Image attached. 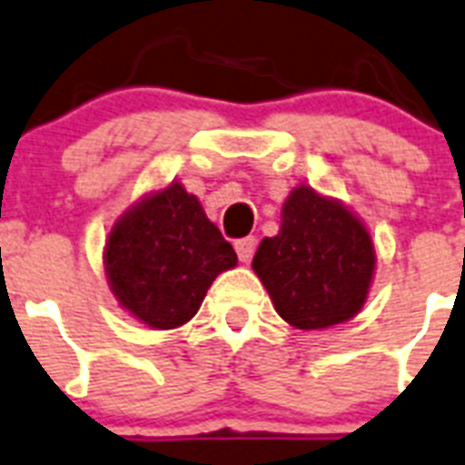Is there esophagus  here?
Masks as SVG:
<instances>
[{
    "mask_svg": "<svg viewBox=\"0 0 465 465\" xmlns=\"http://www.w3.org/2000/svg\"><path fill=\"white\" fill-rule=\"evenodd\" d=\"M255 245H258V239H255V236H245V239H239L236 243H233V248H236V255H239L241 262H248V260L252 258Z\"/></svg>",
    "mask_w": 465,
    "mask_h": 465,
    "instance_id": "obj_1",
    "label": "esophagus"
}]
</instances>
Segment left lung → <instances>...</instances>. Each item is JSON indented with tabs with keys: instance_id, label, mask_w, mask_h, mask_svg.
<instances>
[{
	"instance_id": "1",
	"label": "left lung",
	"mask_w": 465,
	"mask_h": 465,
	"mask_svg": "<svg viewBox=\"0 0 465 465\" xmlns=\"http://www.w3.org/2000/svg\"><path fill=\"white\" fill-rule=\"evenodd\" d=\"M252 270L286 322L324 330L363 308L375 248L365 226L337 200L298 186L284 203L279 233L260 243Z\"/></svg>"
}]
</instances>
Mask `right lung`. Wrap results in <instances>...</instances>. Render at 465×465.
<instances>
[{
  "instance_id": "right-lung-1",
  "label": "right lung",
  "mask_w": 465,
  "mask_h": 465,
  "mask_svg": "<svg viewBox=\"0 0 465 465\" xmlns=\"http://www.w3.org/2000/svg\"><path fill=\"white\" fill-rule=\"evenodd\" d=\"M104 265L126 311L154 330H173L198 312L214 277L236 265V252L198 198L172 183L116 222Z\"/></svg>"
}]
</instances>
